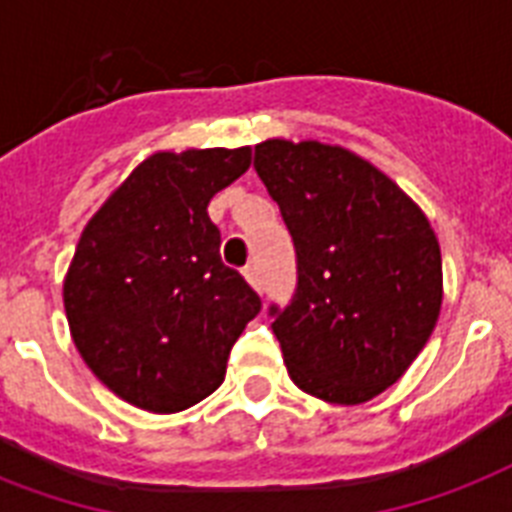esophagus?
I'll list each match as a JSON object with an SVG mask.
<instances>
[{
    "instance_id": "34e87169",
    "label": "esophagus",
    "mask_w": 512,
    "mask_h": 512,
    "mask_svg": "<svg viewBox=\"0 0 512 512\" xmlns=\"http://www.w3.org/2000/svg\"><path fill=\"white\" fill-rule=\"evenodd\" d=\"M244 279H247L249 284H252V287H255V289H260V276H257V265H247V268H244Z\"/></svg>"
}]
</instances>
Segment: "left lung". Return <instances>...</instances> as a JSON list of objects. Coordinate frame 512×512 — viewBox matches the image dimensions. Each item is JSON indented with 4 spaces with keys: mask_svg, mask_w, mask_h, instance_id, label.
I'll return each instance as SVG.
<instances>
[{
    "mask_svg": "<svg viewBox=\"0 0 512 512\" xmlns=\"http://www.w3.org/2000/svg\"><path fill=\"white\" fill-rule=\"evenodd\" d=\"M255 170L297 252L295 297L271 305L289 377L329 404L380 396L441 313V247L428 217L374 164L319 140H263Z\"/></svg>",
    "mask_w": 512,
    "mask_h": 512,
    "instance_id": "8db88e82",
    "label": "left lung"
}]
</instances>
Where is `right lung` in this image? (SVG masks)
Returning a JSON list of instances; mask_svg holds the SVG:
<instances>
[{
  "label": "right lung",
  "instance_id": "1",
  "mask_svg": "<svg viewBox=\"0 0 512 512\" xmlns=\"http://www.w3.org/2000/svg\"><path fill=\"white\" fill-rule=\"evenodd\" d=\"M252 148L159 151L92 215L63 281L76 350L108 390L156 414L183 412L225 380L260 297L220 260L209 199Z\"/></svg>",
  "mask_w": 512,
  "mask_h": 512
}]
</instances>
